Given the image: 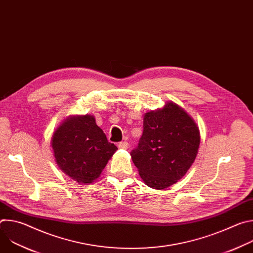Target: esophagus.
I'll return each instance as SVG.
<instances>
[{
  "instance_id": "obj_1",
  "label": "esophagus",
  "mask_w": 253,
  "mask_h": 253,
  "mask_svg": "<svg viewBox=\"0 0 253 253\" xmlns=\"http://www.w3.org/2000/svg\"><path fill=\"white\" fill-rule=\"evenodd\" d=\"M128 142H126V141H122V142H120L119 144H118V147L120 148V149H127L128 148Z\"/></svg>"
}]
</instances>
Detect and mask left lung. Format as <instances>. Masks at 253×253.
Wrapping results in <instances>:
<instances>
[{
	"instance_id": "obj_1",
	"label": "left lung",
	"mask_w": 253,
	"mask_h": 253,
	"mask_svg": "<svg viewBox=\"0 0 253 253\" xmlns=\"http://www.w3.org/2000/svg\"><path fill=\"white\" fill-rule=\"evenodd\" d=\"M200 134L193 119L178 105L146 113L138 146L131 151L143 181L164 189L181 179L194 162Z\"/></svg>"
}]
</instances>
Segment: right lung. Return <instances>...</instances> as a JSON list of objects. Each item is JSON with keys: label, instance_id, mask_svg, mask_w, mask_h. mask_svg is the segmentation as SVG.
Segmentation results:
<instances>
[{"label": "right lung", "instance_id": "right-lung-1", "mask_svg": "<svg viewBox=\"0 0 253 253\" xmlns=\"http://www.w3.org/2000/svg\"><path fill=\"white\" fill-rule=\"evenodd\" d=\"M52 148L60 169L78 183L97 179L118 149L90 115L67 119L55 131Z\"/></svg>", "mask_w": 253, "mask_h": 253}]
</instances>
